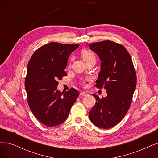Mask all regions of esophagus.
Instances as JSON below:
<instances>
[{"mask_svg": "<svg viewBox=\"0 0 158 158\" xmlns=\"http://www.w3.org/2000/svg\"><path fill=\"white\" fill-rule=\"evenodd\" d=\"M80 94H81V95H82V96H87V95H88V93L87 92L82 91V92L80 93Z\"/></svg>", "mask_w": 158, "mask_h": 158, "instance_id": "obj_1", "label": "esophagus"}]
</instances>
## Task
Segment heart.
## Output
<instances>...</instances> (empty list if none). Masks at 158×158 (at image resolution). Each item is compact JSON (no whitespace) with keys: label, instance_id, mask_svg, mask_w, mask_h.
Instances as JSON below:
<instances>
[{"label":"heart","instance_id":"heart-1","mask_svg":"<svg viewBox=\"0 0 158 158\" xmlns=\"http://www.w3.org/2000/svg\"><path fill=\"white\" fill-rule=\"evenodd\" d=\"M81 56L85 63L91 60H96V57L94 54L88 50H83L81 52ZM83 84L85 83V81H83Z\"/></svg>","mask_w":158,"mask_h":158}]
</instances>
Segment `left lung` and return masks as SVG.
Returning a JSON list of instances; mask_svg holds the SVG:
<instances>
[{
    "label": "left lung",
    "instance_id": "left-lung-1",
    "mask_svg": "<svg viewBox=\"0 0 158 158\" xmlns=\"http://www.w3.org/2000/svg\"><path fill=\"white\" fill-rule=\"evenodd\" d=\"M89 46L101 61L96 87H104L107 92L102 98L93 94L96 103L89 118L97 127L108 129L121 121L128 111L136 87V73L129 52L121 44L106 40Z\"/></svg>",
    "mask_w": 158,
    "mask_h": 158
}]
</instances>
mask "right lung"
I'll list each match as a JSON object with an SVG mask.
<instances>
[{"mask_svg": "<svg viewBox=\"0 0 158 158\" xmlns=\"http://www.w3.org/2000/svg\"><path fill=\"white\" fill-rule=\"evenodd\" d=\"M78 47L49 43L37 49L28 62L25 78L28 104L36 118L47 127L64 123L79 96L74 88L65 93L57 89V80L67 75L69 56Z\"/></svg>", "mask_w": 158, "mask_h": 158, "instance_id": "1", "label": "right lung"}]
</instances>
